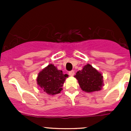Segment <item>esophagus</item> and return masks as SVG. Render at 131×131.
Masks as SVG:
<instances>
[{"label": "esophagus", "mask_w": 131, "mask_h": 131, "mask_svg": "<svg viewBox=\"0 0 131 131\" xmlns=\"http://www.w3.org/2000/svg\"><path fill=\"white\" fill-rule=\"evenodd\" d=\"M68 73H69V75H70V76H73L74 74H75V72H74L73 70L70 71V72H68Z\"/></svg>", "instance_id": "1"}]
</instances>
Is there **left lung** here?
Listing matches in <instances>:
<instances>
[{"label": "left lung", "instance_id": "1", "mask_svg": "<svg viewBox=\"0 0 131 131\" xmlns=\"http://www.w3.org/2000/svg\"><path fill=\"white\" fill-rule=\"evenodd\" d=\"M82 90L87 92L99 91L103 85V75L90 64H87L75 75Z\"/></svg>", "mask_w": 131, "mask_h": 131}]
</instances>
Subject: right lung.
<instances>
[{
	"label": "right lung",
	"mask_w": 131,
	"mask_h": 131,
	"mask_svg": "<svg viewBox=\"0 0 131 131\" xmlns=\"http://www.w3.org/2000/svg\"><path fill=\"white\" fill-rule=\"evenodd\" d=\"M68 76L67 74L64 75L61 70H58L53 64H50L39 72L37 82L45 92L49 95H55L63 90L62 87Z\"/></svg>",
	"instance_id": "right-lung-1"
}]
</instances>
